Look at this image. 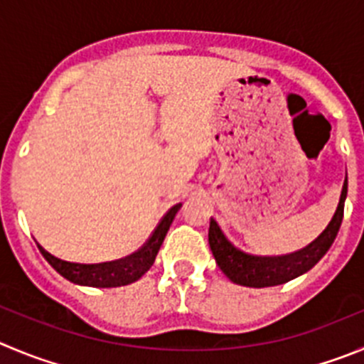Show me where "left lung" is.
<instances>
[{
  "instance_id": "obj_1",
  "label": "left lung",
  "mask_w": 364,
  "mask_h": 364,
  "mask_svg": "<svg viewBox=\"0 0 364 364\" xmlns=\"http://www.w3.org/2000/svg\"><path fill=\"white\" fill-rule=\"evenodd\" d=\"M346 186L348 183L345 179L339 205L323 233L304 250L282 255V257H257V255L244 253L226 239L219 224L210 219L208 242L217 266L233 284L246 285V287H273V285L285 284V282L307 273L320 262L321 257L327 253L338 235L343 220V210H345Z\"/></svg>"
}]
</instances>
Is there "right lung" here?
<instances>
[{"label":"right lung","instance_id":"right-lung-1","mask_svg":"<svg viewBox=\"0 0 364 364\" xmlns=\"http://www.w3.org/2000/svg\"><path fill=\"white\" fill-rule=\"evenodd\" d=\"M181 208V203L172 206L168 212L163 215L152 235L149 237L147 242L134 251L132 255L125 257V259L113 260V262H102V264H75L60 260L53 257L52 253L44 250L41 244H37L43 257L48 260L50 266L63 274L66 280L73 282L79 285H87V287H120V285L132 284V282L140 280L151 266L154 264L156 255H158L159 247H161L163 240H165L166 232L171 228L172 220H174L176 213Z\"/></svg>","mask_w":364,"mask_h":364}]
</instances>
